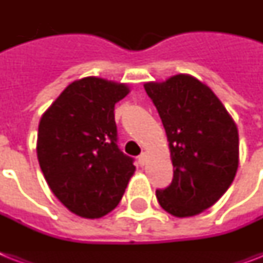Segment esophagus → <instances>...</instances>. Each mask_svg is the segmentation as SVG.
<instances>
[{"instance_id": "1", "label": "esophagus", "mask_w": 263, "mask_h": 263, "mask_svg": "<svg viewBox=\"0 0 263 263\" xmlns=\"http://www.w3.org/2000/svg\"><path fill=\"white\" fill-rule=\"evenodd\" d=\"M138 162H139L140 166H143V165L146 164V154H144V153H142V154L138 157Z\"/></svg>"}]
</instances>
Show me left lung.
Instances as JSON below:
<instances>
[{
  "mask_svg": "<svg viewBox=\"0 0 263 263\" xmlns=\"http://www.w3.org/2000/svg\"><path fill=\"white\" fill-rule=\"evenodd\" d=\"M144 90L158 110L173 164L172 183L156 195L175 217L199 214L232 184L239 165V134L224 105L206 84L188 75Z\"/></svg>",
  "mask_w": 263,
  "mask_h": 263,
  "instance_id": "1",
  "label": "left lung"
}]
</instances>
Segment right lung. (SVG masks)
I'll return each instance as SVG.
<instances>
[{
	"label": "right lung",
	"mask_w": 263,
	"mask_h": 263,
	"mask_svg": "<svg viewBox=\"0 0 263 263\" xmlns=\"http://www.w3.org/2000/svg\"><path fill=\"white\" fill-rule=\"evenodd\" d=\"M125 84L99 78L71 83L43 113L38 128L39 166L61 203L84 218H99L120 203L135 172L117 146L115 105Z\"/></svg>",
	"instance_id": "1"
}]
</instances>
